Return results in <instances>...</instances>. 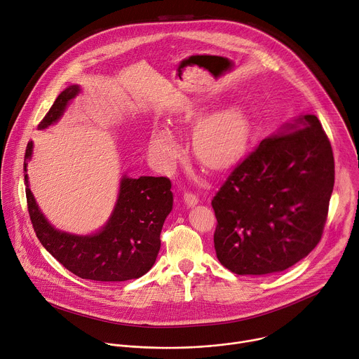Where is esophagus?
I'll return each mask as SVG.
<instances>
[{"instance_id":"34e87169","label":"esophagus","mask_w":359,"mask_h":359,"mask_svg":"<svg viewBox=\"0 0 359 359\" xmlns=\"http://www.w3.org/2000/svg\"><path fill=\"white\" fill-rule=\"evenodd\" d=\"M183 200H184V203L187 204L189 208H193V206H196V204L198 203V196H196V194H193V193L186 191V193H184V196H183Z\"/></svg>"}]
</instances>
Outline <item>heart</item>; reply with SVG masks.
<instances>
[{
  "label": "heart",
  "instance_id": "obj_1",
  "mask_svg": "<svg viewBox=\"0 0 359 359\" xmlns=\"http://www.w3.org/2000/svg\"><path fill=\"white\" fill-rule=\"evenodd\" d=\"M197 121V118H196ZM248 139V123L237 109H227L201 121L193 136L197 158L209 166H222L237 158ZM151 149L165 166L180 156V144L169 129H158L151 135Z\"/></svg>",
  "mask_w": 359,
  "mask_h": 359
}]
</instances>
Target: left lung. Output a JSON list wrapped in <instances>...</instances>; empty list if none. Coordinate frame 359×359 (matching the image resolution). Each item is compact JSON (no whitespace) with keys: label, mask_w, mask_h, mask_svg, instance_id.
I'll list each match as a JSON object with an SVG mask.
<instances>
[{"label":"left lung","mask_w":359,"mask_h":359,"mask_svg":"<svg viewBox=\"0 0 359 359\" xmlns=\"http://www.w3.org/2000/svg\"><path fill=\"white\" fill-rule=\"evenodd\" d=\"M331 143L316 115L260 142L212 200L219 262L238 276L284 271L320 243L334 189Z\"/></svg>","instance_id":"left-lung-1"}]
</instances>
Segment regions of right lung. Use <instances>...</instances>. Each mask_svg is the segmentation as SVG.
I'll use <instances>...</instances> for the list:
<instances>
[{
    "mask_svg": "<svg viewBox=\"0 0 359 359\" xmlns=\"http://www.w3.org/2000/svg\"><path fill=\"white\" fill-rule=\"evenodd\" d=\"M79 92V85L65 88L38 129L57 123ZM32 147L31 140L27 144L24 159L25 193L34 230L46 251L67 270L85 280L116 283L146 274L156 262L161 250V231L173 209L170 180L151 176L132 179L123 175L108 222L92 234H72L55 229L38 208L27 175Z\"/></svg>",
    "mask_w": 359,
    "mask_h": 359,
    "instance_id": "add662e5",
    "label": "right lung"
}]
</instances>
